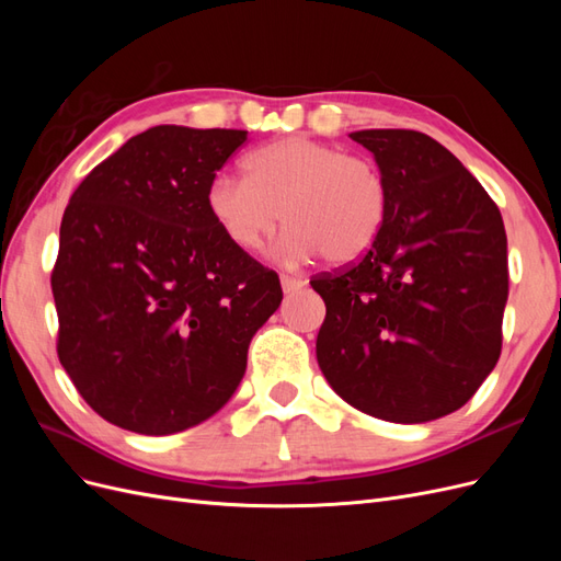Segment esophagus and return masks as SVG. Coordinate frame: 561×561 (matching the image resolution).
<instances>
[{
  "label": "esophagus",
  "mask_w": 561,
  "mask_h": 561,
  "mask_svg": "<svg viewBox=\"0 0 561 561\" xmlns=\"http://www.w3.org/2000/svg\"><path fill=\"white\" fill-rule=\"evenodd\" d=\"M280 285H283V293H295L301 290L307 280L299 278V276H280Z\"/></svg>",
  "instance_id": "34e87169"
}]
</instances>
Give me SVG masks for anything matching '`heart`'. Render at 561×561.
I'll return each mask as SVG.
<instances>
[{
    "label": "heart",
    "instance_id": "obj_1",
    "mask_svg": "<svg viewBox=\"0 0 561 561\" xmlns=\"http://www.w3.org/2000/svg\"><path fill=\"white\" fill-rule=\"evenodd\" d=\"M248 178H213L206 203L217 227L241 250H260L280 222L278 252L287 262L316 254L353 264L371 250L388 217V182L381 168L328 142L283 138L254 149Z\"/></svg>",
    "mask_w": 561,
    "mask_h": 561
}]
</instances>
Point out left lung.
<instances>
[{"label": "left lung", "instance_id": "left-lung-1", "mask_svg": "<svg viewBox=\"0 0 561 561\" xmlns=\"http://www.w3.org/2000/svg\"><path fill=\"white\" fill-rule=\"evenodd\" d=\"M388 182L381 236L311 278L325 301L316 355L355 410L423 423L463 407L494 369L507 301L501 210L449 149L419 130L351 133Z\"/></svg>", "mask_w": 561, "mask_h": 561}]
</instances>
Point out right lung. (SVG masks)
<instances>
[{
    "mask_svg": "<svg viewBox=\"0 0 561 561\" xmlns=\"http://www.w3.org/2000/svg\"><path fill=\"white\" fill-rule=\"evenodd\" d=\"M248 130L154 126L98 163L60 222L58 358L118 428L171 435L233 396L280 307L276 271L236 248L206 194Z\"/></svg>",
    "mask_w": 561,
    "mask_h": 561,
    "instance_id": "obj_1",
    "label": "right lung"
}]
</instances>
